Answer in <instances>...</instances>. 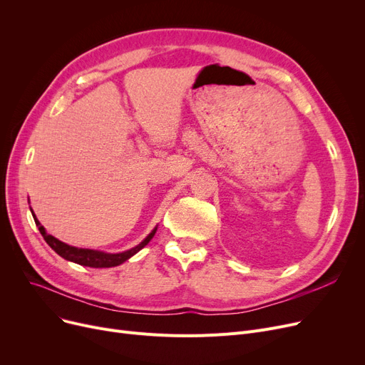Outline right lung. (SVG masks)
Here are the masks:
<instances>
[{"label":"right lung","instance_id":"obj_1","mask_svg":"<svg viewBox=\"0 0 365 365\" xmlns=\"http://www.w3.org/2000/svg\"><path fill=\"white\" fill-rule=\"evenodd\" d=\"M31 213L34 216L35 225L38 226V229H40L43 238L57 255L69 262L78 263L81 266H88V267H113V266H118V264L124 263L131 256H134L138 252L142 250V248L153 238V235H155L157 227H158V226L153 227L150 234L140 244L130 248V250H125L121 253H106V252H101V250H91V248H78V247H73V245L62 242L61 240H57L53 235L46 232V227L40 223V220L36 219V216L32 212V208H31Z\"/></svg>","mask_w":365,"mask_h":365}]
</instances>
